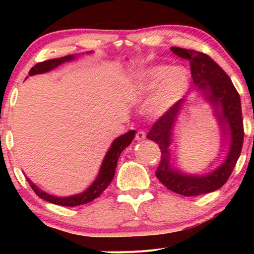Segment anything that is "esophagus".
<instances>
[{
  "label": "esophagus",
  "instance_id": "1",
  "mask_svg": "<svg viewBox=\"0 0 254 254\" xmlns=\"http://www.w3.org/2000/svg\"><path fill=\"white\" fill-rule=\"evenodd\" d=\"M135 138L137 139V141H143V139L145 138V132H144V131H142V130L141 131H137Z\"/></svg>",
  "mask_w": 254,
  "mask_h": 254
}]
</instances>
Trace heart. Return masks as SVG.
Returning <instances> with one entry per match:
<instances>
[{
    "instance_id": "heart-1",
    "label": "heart",
    "mask_w": 254,
    "mask_h": 254,
    "mask_svg": "<svg viewBox=\"0 0 254 254\" xmlns=\"http://www.w3.org/2000/svg\"><path fill=\"white\" fill-rule=\"evenodd\" d=\"M189 87L190 76L185 68L156 65L137 74L133 89L139 97L153 89L145 109L150 117L160 118L185 97Z\"/></svg>"
}]
</instances>
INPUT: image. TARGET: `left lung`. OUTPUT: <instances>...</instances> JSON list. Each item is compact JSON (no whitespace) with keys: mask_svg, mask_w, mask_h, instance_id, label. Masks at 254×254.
I'll return each instance as SVG.
<instances>
[{"mask_svg":"<svg viewBox=\"0 0 254 254\" xmlns=\"http://www.w3.org/2000/svg\"><path fill=\"white\" fill-rule=\"evenodd\" d=\"M177 56L190 62L194 84L215 109L222 135L229 141V150L223 164L205 176H189L178 171L172 164V137L176 122L186 99H182L166 115L154 123L147 138L156 142L161 150V160L155 172L157 179L168 190L186 197L199 196L218 190L226 184L234 170L244 143V122L238 90L228 75L218 64L203 52L189 49L171 48Z\"/></svg>","mask_w":254,"mask_h":254,"instance_id":"left-lung-1","label":"left lung"}]
</instances>
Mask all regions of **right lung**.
<instances>
[{
    "instance_id": "obj_1",
    "label": "right lung",
    "mask_w": 254,
    "mask_h": 254,
    "mask_svg": "<svg viewBox=\"0 0 254 254\" xmlns=\"http://www.w3.org/2000/svg\"><path fill=\"white\" fill-rule=\"evenodd\" d=\"M74 58H75L74 55H71V56H64L61 58H55V60H48V61H44V62L37 63L36 65L31 69L30 72H28V75L32 76V75L48 72L52 70V69L56 68V66L61 65V64L64 62L72 61ZM135 132H136L135 130H130L129 132L119 136L118 138H116L115 141H113V143L110 147L109 151H107V154L105 155V159L103 161V165H101L100 167V171H99L97 179H95L94 183H93L86 191H83L82 193L74 194V196H70V197H56L40 190V189L34 185L28 178H27V182L30 183L32 190L36 192L37 196H39L42 199L46 200V202L57 204V205L77 206V205H82V204L92 202V200H94L95 198L100 196V194L106 190L107 186L110 185V183L112 182L113 177H115V173H116V167H117L119 155H121L122 151H123L125 148L131 143V141H132L133 137H135Z\"/></svg>"
}]
</instances>
